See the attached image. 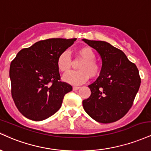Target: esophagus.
<instances>
[{"label": "esophagus", "mask_w": 151, "mask_h": 151, "mask_svg": "<svg viewBox=\"0 0 151 151\" xmlns=\"http://www.w3.org/2000/svg\"><path fill=\"white\" fill-rule=\"evenodd\" d=\"M79 88H80V87H79V86H73V90H74V91H76V90H78V89H79Z\"/></svg>", "instance_id": "1"}]
</instances>
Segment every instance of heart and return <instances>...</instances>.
<instances>
[{
	"label": "heart",
	"instance_id": "1",
	"mask_svg": "<svg viewBox=\"0 0 151 151\" xmlns=\"http://www.w3.org/2000/svg\"><path fill=\"white\" fill-rule=\"evenodd\" d=\"M78 58L82 60L78 65L79 70L72 71L64 77V79L70 84H83L90 77H96L101 72V66L95 60L96 55L93 50L89 46H83L77 50ZM58 67L62 73H67L72 67V58L68 52L65 51L59 55Z\"/></svg>",
	"mask_w": 151,
	"mask_h": 151
}]
</instances>
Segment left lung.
<instances>
[{"mask_svg":"<svg viewBox=\"0 0 151 151\" xmlns=\"http://www.w3.org/2000/svg\"><path fill=\"white\" fill-rule=\"evenodd\" d=\"M83 40L99 53L102 67L96 81L89 84L91 95L82 101L84 111L102 124L123 118L132 106L141 85L138 68L126 55L104 41Z\"/></svg>","mask_w":151,"mask_h":151,"instance_id":"left-lung-1","label":"left lung"}]
</instances>
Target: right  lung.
I'll return each mask as SVG.
<instances>
[{"label":"right lung","instance_id":"add662e5","mask_svg":"<svg viewBox=\"0 0 151 151\" xmlns=\"http://www.w3.org/2000/svg\"><path fill=\"white\" fill-rule=\"evenodd\" d=\"M74 39L51 38L23 48L10 67L11 94L19 111L32 121H42L60 109L72 86L61 81L59 55L74 44Z\"/></svg>","mask_w":151,"mask_h":151}]
</instances>
